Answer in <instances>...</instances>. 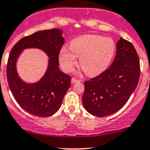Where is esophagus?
<instances>
[{
    "label": "esophagus",
    "mask_w": 150,
    "mask_h": 150,
    "mask_svg": "<svg viewBox=\"0 0 150 150\" xmlns=\"http://www.w3.org/2000/svg\"><path fill=\"white\" fill-rule=\"evenodd\" d=\"M81 80H78V79L75 78H72L71 79V83H78V82H80Z\"/></svg>",
    "instance_id": "34e87169"
}]
</instances>
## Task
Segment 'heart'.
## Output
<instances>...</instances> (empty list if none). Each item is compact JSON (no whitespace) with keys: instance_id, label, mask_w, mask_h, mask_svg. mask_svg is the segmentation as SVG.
Listing matches in <instances>:
<instances>
[{"instance_id":"heart-1","label":"heart","mask_w":150,"mask_h":150,"mask_svg":"<svg viewBox=\"0 0 150 150\" xmlns=\"http://www.w3.org/2000/svg\"><path fill=\"white\" fill-rule=\"evenodd\" d=\"M70 50L63 47L60 62L64 70L71 71L80 57V65L87 75L96 76L109 67L116 52V44L110 38L85 35L72 40Z\"/></svg>"}]
</instances>
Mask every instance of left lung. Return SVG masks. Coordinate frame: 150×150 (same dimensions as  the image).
I'll list each match as a JSON object with an SVG mask.
<instances>
[{
  "label": "left lung",
  "mask_w": 150,
  "mask_h": 150,
  "mask_svg": "<svg viewBox=\"0 0 150 150\" xmlns=\"http://www.w3.org/2000/svg\"><path fill=\"white\" fill-rule=\"evenodd\" d=\"M139 75L140 64L135 48L130 42L121 38L109 68L85 81L82 98L85 109L100 117L119 111L135 90Z\"/></svg>",
  "instance_id": "1"
}]
</instances>
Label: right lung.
Returning a JSON list of instances; mask_svg holds the SVG:
<instances>
[{
  "label": "right lung",
  "instance_id": "1",
  "mask_svg": "<svg viewBox=\"0 0 150 150\" xmlns=\"http://www.w3.org/2000/svg\"><path fill=\"white\" fill-rule=\"evenodd\" d=\"M62 30L50 29L25 36L16 42L8 57L6 75L9 88L15 100L30 115L46 117L60 109L64 96L70 86L71 78L59 70L58 56L65 40ZM37 47L50 57L48 70L39 82L27 84L18 77L16 60L23 49Z\"/></svg>",
  "mask_w": 150,
  "mask_h": 150
}]
</instances>
